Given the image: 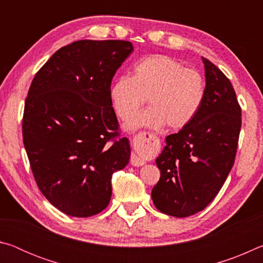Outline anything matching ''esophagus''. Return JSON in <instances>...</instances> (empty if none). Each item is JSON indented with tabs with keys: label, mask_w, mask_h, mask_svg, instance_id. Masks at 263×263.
<instances>
[{
	"label": "esophagus",
	"mask_w": 263,
	"mask_h": 263,
	"mask_svg": "<svg viewBox=\"0 0 263 263\" xmlns=\"http://www.w3.org/2000/svg\"><path fill=\"white\" fill-rule=\"evenodd\" d=\"M149 139L147 137V133L146 132H142V133H139V135H137L135 138H133V141H135V144L137 146H139V147H142V146L145 145V142H147ZM145 160L140 158L139 155L137 154H132L131 157V163L133 164L135 167H140L142 166V164H145Z\"/></svg>",
	"instance_id": "esophagus-1"
}]
</instances>
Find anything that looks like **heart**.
I'll list each match as a JSON object with an SVG mask.
<instances>
[{
  "instance_id": "b5f03b06",
  "label": "heart",
  "mask_w": 263,
  "mask_h": 263,
  "mask_svg": "<svg viewBox=\"0 0 263 263\" xmlns=\"http://www.w3.org/2000/svg\"><path fill=\"white\" fill-rule=\"evenodd\" d=\"M149 108L128 124V128H158L167 124L180 130L198 114L205 97V82L198 70L185 68L174 58L153 54L133 66L132 77H119L110 88L116 115L130 121L145 104Z\"/></svg>"
}]
</instances>
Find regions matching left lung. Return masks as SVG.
Segmentation results:
<instances>
[{"mask_svg":"<svg viewBox=\"0 0 263 263\" xmlns=\"http://www.w3.org/2000/svg\"><path fill=\"white\" fill-rule=\"evenodd\" d=\"M205 97L188 125L169 135L155 160L161 176L153 186L155 208L173 217L202 211L219 193L233 167L241 108L232 83L221 70L202 58Z\"/></svg>","mask_w":263,"mask_h":263,"instance_id":"obj_1","label":"left lung"}]
</instances>
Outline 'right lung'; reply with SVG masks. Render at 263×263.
Returning <instances> with one entry per match:
<instances>
[{
  "mask_svg": "<svg viewBox=\"0 0 263 263\" xmlns=\"http://www.w3.org/2000/svg\"><path fill=\"white\" fill-rule=\"evenodd\" d=\"M133 46L78 41L38 70L25 100L23 142L34 180L53 206L86 218L108 206L111 177L130 160L110 100L112 78Z\"/></svg>",
  "mask_w": 263,
  "mask_h": 263,
  "instance_id": "1",
  "label": "right lung"
}]
</instances>
